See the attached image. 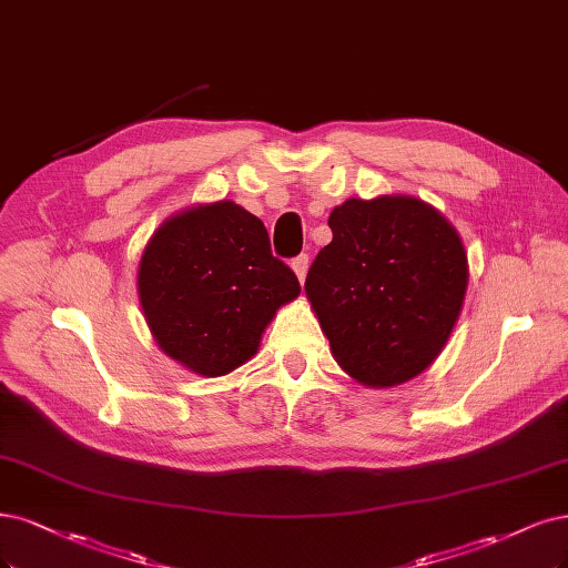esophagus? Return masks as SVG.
Segmentation results:
<instances>
[{"instance_id": "esophagus-1", "label": "esophagus", "mask_w": 568, "mask_h": 568, "mask_svg": "<svg viewBox=\"0 0 568 568\" xmlns=\"http://www.w3.org/2000/svg\"><path fill=\"white\" fill-rule=\"evenodd\" d=\"M307 265H310V258H307V253H301V256H296L291 261V267H293V272H296V277L303 282L305 280V275H307Z\"/></svg>"}]
</instances>
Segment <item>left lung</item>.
<instances>
[{"instance_id": "obj_1", "label": "left lung", "mask_w": 568, "mask_h": 568, "mask_svg": "<svg viewBox=\"0 0 568 568\" xmlns=\"http://www.w3.org/2000/svg\"><path fill=\"white\" fill-rule=\"evenodd\" d=\"M305 293L336 362L371 387L399 385L437 359L460 315L467 258L456 230L414 197L347 200Z\"/></svg>"}]
</instances>
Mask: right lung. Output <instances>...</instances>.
I'll list each match as a JSON object with an SVG mask.
<instances>
[{
    "label": "right lung",
    "instance_id": "1",
    "mask_svg": "<svg viewBox=\"0 0 568 568\" xmlns=\"http://www.w3.org/2000/svg\"><path fill=\"white\" fill-rule=\"evenodd\" d=\"M139 293L169 357L202 376H223L256 355L265 326L301 284L272 256L265 225L223 200L187 209L154 232Z\"/></svg>",
    "mask_w": 568,
    "mask_h": 568
}]
</instances>
